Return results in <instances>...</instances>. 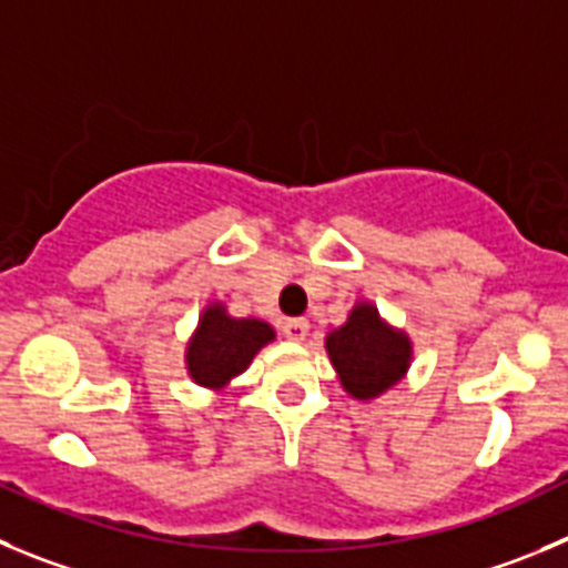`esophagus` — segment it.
<instances>
[{
	"mask_svg": "<svg viewBox=\"0 0 568 568\" xmlns=\"http://www.w3.org/2000/svg\"><path fill=\"white\" fill-rule=\"evenodd\" d=\"M308 320H288L283 325V336L291 338V342H305V338H308Z\"/></svg>",
	"mask_w": 568,
	"mask_h": 568,
	"instance_id": "obj_1",
	"label": "esophagus"
}]
</instances>
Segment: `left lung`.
<instances>
[{
	"mask_svg": "<svg viewBox=\"0 0 568 568\" xmlns=\"http://www.w3.org/2000/svg\"><path fill=\"white\" fill-rule=\"evenodd\" d=\"M327 356L344 392L356 400H373L404 378L412 364V342L378 316L369 302H356L347 322L327 333Z\"/></svg>",
	"mask_w": 568,
	"mask_h": 568,
	"instance_id": "left-lung-1",
	"label": "left lung"
}]
</instances>
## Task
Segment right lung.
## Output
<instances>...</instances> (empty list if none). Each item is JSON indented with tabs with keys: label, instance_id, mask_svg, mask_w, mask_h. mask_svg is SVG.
<instances>
[{
	"label": "right lung",
	"instance_id": "right-lung-1",
	"mask_svg": "<svg viewBox=\"0 0 568 568\" xmlns=\"http://www.w3.org/2000/svg\"><path fill=\"white\" fill-rule=\"evenodd\" d=\"M268 342H274L272 325L260 320H235L221 302H212L201 314L184 353L190 378L206 389H224Z\"/></svg>",
	"mask_w": 568,
	"mask_h": 568
}]
</instances>
